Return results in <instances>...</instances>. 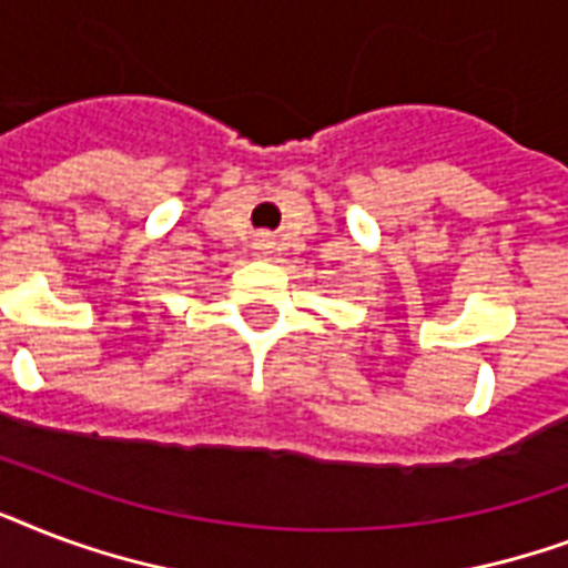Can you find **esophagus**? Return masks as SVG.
Segmentation results:
<instances>
[{
	"mask_svg": "<svg viewBox=\"0 0 568 568\" xmlns=\"http://www.w3.org/2000/svg\"><path fill=\"white\" fill-rule=\"evenodd\" d=\"M253 247H256L258 256H271V253H274V250H276L274 235H267V232H258L256 241H253Z\"/></svg>",
	"mask_w": 568,
	"mask_h": 568,
	"instance_id": "obj_1",
	"label": "esophagus"
}]
</instances>
